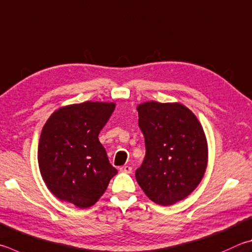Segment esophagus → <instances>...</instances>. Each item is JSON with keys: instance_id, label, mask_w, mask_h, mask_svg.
<instances>
[{"instance_id": "obj_1", "label": "esophagus", "mask_w": 252, "mask_h": 252, "mask_svg": "<svg viewBox=\"0 0 252 252\" xmlns=\"http://www.w3.org/2000/svg\"><path fill=\"white\" fill-rule=\"evenodd\" d=\"M119 171L121 173H126V174H130L132 172V167L129 165H123L119 167Z\"/></svg>"}]
</instances>
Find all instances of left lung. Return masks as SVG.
Returning a JSON list of instances; mask_svg holds the SVG:
<instances>
[{
  "label": "left lung",
  "mask_w": 252,
  "mask_h": 252,
  "mask_svg": "<svg viewBox=\"0 0 252 252\" xmlns=\"http://www.w3.org/2000/svg\"><path fill=\"white\" fill-rule=\"evenodd\" d=\"M136 110L146 152L135 178L152 202L171 206L203 180L208 158L203 126L189 108L177 102L148 101Z\"/></svg>",
  "instance_id": "left-lung-1"
}]
</instances>
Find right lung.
I'll return each instance as SVG.
<instances>
[{"label":"right lung","instance_id":"1","mask_svg":"<svg viewBox=\"0 0 252 252\" xmlns=\"http://www.w3.org/2000/svg\"><path fill=\"white\" fill-rule=\"evenodd\" d=\"M116 108L113 102L70 104L55 111L38 143V165L48 189L79 208L94 205L118 171L98 135Z\"/></svg>","mask_w":252,"mask_h":252}]
</instances>
